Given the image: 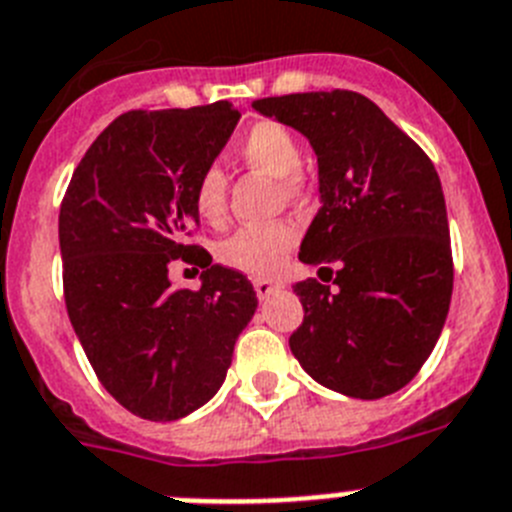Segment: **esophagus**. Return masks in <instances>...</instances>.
Here are the masks:
<instances>
[{"instance_id": "obj_1", "label": "esophagus", "mask_w": 512, "mask_h": 512, "mask_svg": "<svg viewBox=\"0 0 512 512\" xmlns=\"http://www.w3.org/2000/svg\"><path fill=\"white\" fill-rule=\"evenodd\" d=\"M275 288H278V283L268 281V278H257V281H255V291H257V296H260V299H268Z\"/></svg>"}]
</instances>
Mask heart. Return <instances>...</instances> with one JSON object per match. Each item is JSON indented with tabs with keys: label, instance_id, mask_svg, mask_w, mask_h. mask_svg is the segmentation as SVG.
Returning <instances> with one entry per match:
<instances>
[{
	"label": "heart",
	"instance_id": "heart-1",
	"mask_svg": "<svg viewBox=\"0 0 512 512\" xmlns=\"http://www.w3.org/2000/svg\"><path fill=\"white\" fill-rule=\"evenodd\" d=\"M237 157L247 167L278 177L283 195L293 198L304 190L299 139L283 123L257 121L234 144ZM193 206L203 221L219 224L226 211V177L216 164H208L193 185ZM299 239L296 226L288 221L252 224L237 229L219 244V260L250 275H273L286 260L288 250Z\"/></svg>",
	"mask_w": 512,
	"mask_h": 512
}]
</instances>
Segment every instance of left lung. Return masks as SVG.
Here are the masks:
<instances>
[{
  "label": "left lung",
  "mask_w": 512,
  "mask_h": 512,
  "mask_svg": "<svg viewBox=\"0 0 512 512\" xmlns=\"http://www.w3.org/2000/svg\"><path fill=\"white\" fill-rule=\"evenodd\" d=\"M252 108L304 133L317 154L322 208L299 260L319 265V273L337 268L335 291L317 278L293 286L304 322L288 340L291 353L311 379L345 397L394 394L428 361L451 304L453 257L438 172L358 92L265 97Z\"/></svg>",
  "instance_id": "1"
}]
</instances>
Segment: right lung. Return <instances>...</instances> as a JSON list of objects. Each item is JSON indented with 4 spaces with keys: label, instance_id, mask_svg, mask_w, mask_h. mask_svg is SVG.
I'll list each match as a JSON object with an SVG mask.
<instances>
[{
    "label": "right lung",
    "instance_id": "add662e5",
    "mask_svg": "<svg viewBox=\"0 0 512 512\" xmlns=\"http://www.w3.org/2000/svg\"><path fill=\"white\" fill-rule=\"evenodd\" d=\"M239 110H128L87 149L59 213L64 299L97 379L128 412L170 422L224 384L239 332L257 309L247 275L211 265L193 185L219 157ZM175 259L204 268L198 292L175 289Z\"/></svg>",
    "mask_w": 512,
    "mask_h": 512
}]
</instances>
